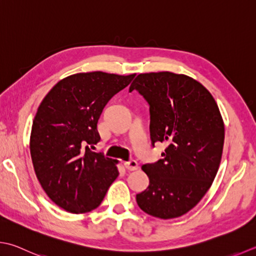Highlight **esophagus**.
<instances>
[{
  "mask_svg": "<svg viewBox=\"0 0 256 256\" xmlns=\"http://www.w3.org/2000/svg\"><path fill=\"white\" fill-rule=\"evenodd\" d=\"M124 166L128 171H135V170L138 168V163L135 160H131L128 162H124Z\"/></svg>",
  "mask_w": 256,
  "mask_h": 256,
  "instance_id": "34e87169",
  "label": "esophagus"
}]
</instances>
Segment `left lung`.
<instances>
[{
	"instance_id": "1",
	"label": "left lung",
	"mask_w": 256,
	"mask_h": 256,
	"mask_svg": "<svg viewBox=\"0 0 256 256\" xmlns=\"http://www.w3.org/2000/svg\"><path fill=\"white\" fill-rule=\"evenodd\" d=\"M150 106V135L168 145L163 158L142 166L150 184L136 194L143 212L168 220L188 213L211 188L221 163L224 123L201 83L171 72L138 74L130 86Z\"/></svg>"
}]
</instances>
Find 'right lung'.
Listing matches in <instances>:
<instances>
[{"instance_id": "1", "label": "right lung", "mask_w": 256, "mask_h": 256, "mask_svg": "<svg viewBox=\"0 0 256 256\" xmlns=\"http://www.w3.org/2000/svg\"><path fill=\"white\" fill-rule=\"evenodd\" d=\"M135 74L78 73L55 84L33 120L30 151L48 196L70 213H86L102 203L118 176L116 160L93 152L101 138L98 121L105 105Z\"/></svg>"}]
</instances>
